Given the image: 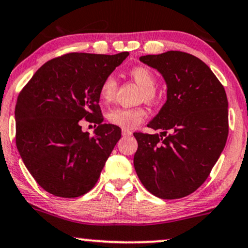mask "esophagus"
<instances>
[{"label":"esophagus","mask_w":248,"mask_h":248,"mask_svg":"<svg viewBox=\"0 0 248 248\" xmlns=\"http://www.w3.org/2000/svg\"><path fill=\"white\" fill-rule=\"evenodd\" d=\"M122 134H123L124 137H130V136H132V132H131L130 130L123 129V130H122Z\"/></svg>","instance_id":"34e87169"}]
</instances>
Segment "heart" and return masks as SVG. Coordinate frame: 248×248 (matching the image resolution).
<instances>
[{
  "label": "heart",
  "mask_w": 248,
  "mask_h": 248,
  "mask_svg": "<svg viewBox=\"0 0 248 248\" xmlns=\"http://www.w3.org/2000/svg\"><path fill=\"white\" fill-rule=\"evenodd\" d=\"M129 75L134 79L137 84L142 87L141 90V99L146 100L149 103L155 102L157 100V91L155 88L156 79H155L154 73L146 66H136L131 69ZM116 90H117V81L112 75L107 76L101 82L99 95L102 101L112 100L115 96ZM147 116V111L142 107H136V108H124V107H118V108L111 109L107 115V118L111 124L117 125L125 130H133L142 123L143 119Z\"/></svg>",
  "instance_id": "obj_1"
}]
</instances>
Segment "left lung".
Listing matches in <instances>:
<instances>
[{
    "label": "left lung",
    "instance_id": "obj_1",
    "mask_svg": "<svg viewBox=\"0 0 248 248\" xmlns=\"http://www.w3.org/2000/svg\"><path fill=\"white\" fill-rule=\"evenodd\" d=\"M167 82V102L148 124L158 134L136 132L134 169L161 199L193 193L208 178L229 134L224 87L206 63L184 51L140 57Z\"/></svg>",
    "mask_w": 248,
    "mask_h": 248
}]
</instances>
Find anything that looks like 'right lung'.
Returning <instances> with one entry per match:
<instances>
[{
  "label": "right lung",
  "instance_id": "add662e5",
  "mask_svg": "<svg viewBox=\"0 0 248 248\" xmlns=\"http://www.w3.org/2000/svg\"><path fill=\"white\" fill-rule=\"evenodd\" d=\"M129 56L70 53L48 61L17 99L16 145L24 164L45 191L77 198L91 191L107 158L121 139V129L103 124L101 82ZM81 119L98 124L82 133Z\"/></svg>",
  "mask_w": 248,
  "mask_h": 248
}]
</instances>
